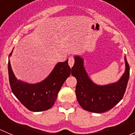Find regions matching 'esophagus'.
Masks as SVG:
<instances>
[{
	"mask_svg": "<svg viewBox=\"0 0 135 135\" xmlns=\"http://www.w3.org/2000/svg\"><path fill=\"white\" fill-rule=\"evenodd\" d=\"M68 63H69V65L70 66V67L72 68L74 64V58L73 57H70L68 59Z\"/></svg>",
	"mask_w": 135,
	"mask_h": 135,
	"instance_id": "obj_1",
	"label": "esophagus"
}]
</instances>
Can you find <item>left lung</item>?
<instances>
[{"mask_svg":"<svg viewBox=\"0 0 135 135\" xmlns=\"http://www.w3.org/2000/svg\"><path fill=\"white\" fill-rule=\"evenodd\" d=\"M72 75L77 79L76 94L79 105L85 110L96 113L107 111L123 98L129 78V65L125 57L126 70L116 83L107 85H98L89 78L83 66V59L75 56Z\"/></svg>","mask_w":135,"mask_h":135,"instance_id":"obj_1","label":"left lung"}]
</instances>
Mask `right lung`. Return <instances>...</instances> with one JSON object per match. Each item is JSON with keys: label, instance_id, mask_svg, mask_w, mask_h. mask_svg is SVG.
<instances>
[{"label": "right lung", "instance_id": "add662e5", "mask_svg": "<svg viewBox=\"0 0 135 135\" xmlns=\"http://www.w3.org/2000/svg\"><path fill=\"white\" fill-rule=\"evenodd\" d=\"M70 72L67 59L57 64L49 76L41 82L30 84L17 79L9 59L8 61L9 80L12 93L25 107L33 112L46 110L54 105L59 90Z\"/></svg>", "mask_w": 135, "mask_h": 135}]
</instances>
